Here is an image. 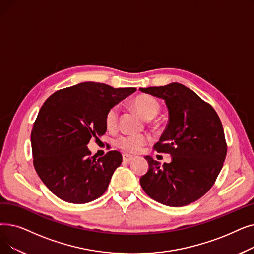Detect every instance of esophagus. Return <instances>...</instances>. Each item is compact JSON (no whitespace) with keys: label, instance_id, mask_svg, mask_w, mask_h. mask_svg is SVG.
Listing matches in <instances>:
<instances>
[{"label":"esophagus","instance_id":"obj_1","mask_svg":"<svg viewBox=\"0 0 254 254\" xmlns=\"http://www.w3.org/2000/svg\"><path fill=\"white\" fill-rule=\"evenodd\" d=\"M133 159H134V157L130 156V154H127V153H125L124 156H123V160H124V162H126V163L130 162Z\"/></svg>","mask_w":254,"mask_h":254}]
</instances>
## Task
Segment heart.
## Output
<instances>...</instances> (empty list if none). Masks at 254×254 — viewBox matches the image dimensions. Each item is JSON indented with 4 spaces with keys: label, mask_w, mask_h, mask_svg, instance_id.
Masks as SVG:
<instances>
[{
    "label": "heart",
    "mask_w": 254,
    "mask_h": 254,
    "mask_svg": "<svg viewBox=\"0 0 254 254\" xmlns=\"http://www.w3.org/2000/svg\"><path fill=\"white\" fill-rule=\"evenodd\" d=\"M133 106L137 112L147 120L156 117L159 113L160 106L153 97L149 95H139L133 101ZM119 110L117 106H114L108 110L105 117V123L108 129H114L118 124ZM147 142V137L144 135H125L120 136L116 140V145L123 150L130 153H135Z\"/></svg>",
    "instance_id": "1"
}]
</instances>
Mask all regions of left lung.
Instances as JSON below:
<instances>
[{
	"mask_svg": "<svg viewBox=\"0 0 254 254\" xmlns=\"http://www.w3.org/2000/svg\"><path fill=\"white\" fill-rule=\"evenodd\" d=\"M139 90L167 106L168 125L154 149L171 156L163 166L145 157L148 170L140 179L142 189L165 205L190 204L212 188L222 169L227 147L221 120L211 105L180 83Z\"/></svg>",
	"mask_w": 254,
	"mask_h": 254,
	"instance_id": "1",
	"label": "left lung"
}]
</instances>
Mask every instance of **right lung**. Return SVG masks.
<instances>
[{
    "label": "right lung",
    "instance_id": "right-lung-1",
    "mask_svg": "<svg viewBox=\"0 0 254 254\" xmlns=\"http://www.w3.org/2000/svg\"><path fill=\"white\" fill-rule=\"evenodd\" d=\"M135 91L84 82L55 92L42 105L31 133L33 163L60 199L81 204L106 192L123 156L111 150L96 160L87 145L106 133L108 110Z\"/></svg>",
    "mask_w": 254,
    "mask_h": 254
}]
</instances>
